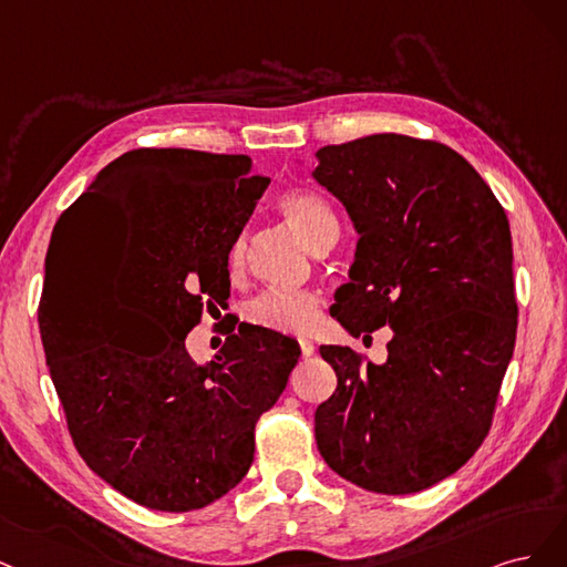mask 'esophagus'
<instances>
[{"label":"esophagus","instance_id":"esophagus-1","mask_svg":"<svg viewBox=\"0 0 567 567\" xmlns=\"http://www.w3.org/2000/svg\"><path fill=\"white\" fill-rule=\"evenodd\" d=\"M299 346H301V353H303V358H310L316 353V343L310 341V339H299Z\"/></svg>","mask_w":567,"mask_h":567}]
</instances>
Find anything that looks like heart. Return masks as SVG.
Returning <instances> with one entry per match:
<instances>
[{"label": "heart", "instance_id": "b5f03b06", "mask_svg": "<svg viewBox=\"0 0 567 567\" xmlns=\"http://www.w3.org/2000/svg\"><path fill=\"white\" fill-rule=\"evenodd\" d=\"M280 212L308 247H313L327 230H337V218L330 205L316 193L291 190L280 197ZM247 240L237 237L228 249V276L237 280L245 272ZM320 299L310 291L270 289L247 306V320L280 334H306L318 320Z\"/></svg>", "mask_w": 567, "mask_h": 567}]
</instances>
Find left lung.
Here are the masks:
<instances>
[{"instance_id":"1","label":"left lung","mask_w":567,"mask_h":567,"mask_svg":"<svg viewBox=\"0 0 567 567\" xmlns=\"http://www.w3.org/2000/svg\"><path fill=\"white\" fill-rule=\"evenodd\" d=\"M316 157L313 178L358 233L330 313L353 337L393 330L381 364L320 346L337 391L316 410L318 450L358 487L410 495L462 468L489 431L518 324L508 218L443 143L374 134Z\"/></svg>"}]
</instances>
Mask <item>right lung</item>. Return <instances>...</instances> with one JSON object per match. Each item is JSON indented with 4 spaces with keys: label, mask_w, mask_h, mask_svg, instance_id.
I'll use <instances>...</instances> for the list:
<instances>
[{
    "label": "right lung",
    "mask_w": 567,
    "mask_h": 567,
    "mask_svg": "<svg viewBox=\"0 0 567 567\" xmlns=\"http://www.w3.org/2000/svg\"><path fill=\"white\" fill-rule=\"evenodd\" d=\"M268 184L247 155L138 148L61 216L40 303L51 381L86 466L141 506L181 514L240 483L299 362L295 339L247 322L209 362L186 349L205 301L230 297L228 249Z\"/></svg>",
    "instance_id": "right-lung-1"
}]
</instances>
